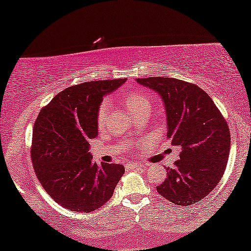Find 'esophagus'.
<instances>
[{
	"mask_svg": "<svg viewBox=\"0 0 251 251\" xmlns=\"http://www.w3.org/2000/svg\"><path fill=\"white\" fill-rule=\"evenodd\" d=\"M126 167L129 168V169H140V168H143V164L139 163V162H129L126 163Z\"/></svg>",
	"mask_w": 251,
	"mask_h": 251,
	"instance_id": "34e87169",
	"label": "esophagus"
}]
</instances>
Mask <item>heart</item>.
<instances>
[{"label":"heart","instance_id":"heart-1","mask_svg":"<svg viewBox=\"0 0 251 251\" xmlns=\"http://www.w3.org/2000/svg\"><path fill=\"white\" fill-rule=\"evenodd\" d=\"M120 100L126 108L130 112V114L142 111V109H150L151 107V96L144 90H139V89H133V90H129L123 92L120 95ZM108 115V102L102 101L98 108L97 113V125L98 126H104L107 120Z\"/></svg>","mask_w":251,"mask_h":251}]
</instances>
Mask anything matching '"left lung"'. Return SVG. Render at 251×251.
Segmentation results:
<instances>
[{
	"instance_id": "1",
	"label": "left lung",
	"mask_w": 251,
	"mask_h": 251,
	"mask_svg": "<svg viewBox=\"0 0 251 251\" xmlns=\"http://www.w3.org/2000/svg\"><path fill=\"white\" fill-rule=\"evenodd\" d=\"M162 99L167 136L180 149L179 160L167 168V179L156 191L177 205H190L207 197L223 177L231 136L219 109L198 85L173 77L137 78Z\"/></svg>"
}]
</instances>
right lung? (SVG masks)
Returning a JSON list of instances; mask_svg holds the SVG:
<instances>
[{
	"label": "right lung",
	"instance_id": "right-lung-1",
	"mask_svg": "<svg viewBox=\"0 0 251 251\" xmlns=\"http://www.w3.org/2000/svg\"><path fill=\"white\" fill-rule=\"evenodd\" d=\"M126 81L73 85L59 92L37 116L30 151L34 170L47 193L68 210L100 208L125 174L122 164L94 162L89 140L98 136L97 113L102 99Z\"/></svg>",
	"mask_w": 251,
	"mask_h": 251
}]
</instances>
